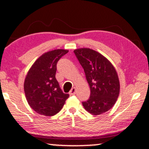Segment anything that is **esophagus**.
Segmentation results:
<instances>
[{
  "label": "esophagus",
  "mask_w": 149,
  "mask_h": 149,
  "mask_svg": "<svg viewBox=\"0 0 149 149\" xmlns=\"http://www.w3.org/2000/svg\"><path fill=\"white\" fill-rule=\"evenodd\" d=\"M76 88H73L71 90V91L69 92V94H70V95H73L76 94Z\"/></svg>",
  "instance_id": "34e87169"
}]
</instances>
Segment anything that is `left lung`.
<instances>
[{
    "label": "left lung",
    "mask_w": 149,
    "mask_h": 149,
    "mask_svg": "<svg viewBox=\"0 0 149 149\" xmlns=\"http://www.w3.org/2000/svg\"><path fill=\"white\" fill-rule=\"evenodd\" d=\"M73 52L84 69L91 88V96L82 102L83 107L93 115L107 112L120 94V81L115 68L105 56L91 49L79 48Z\"/></svg>",
    "instance_id": "1"
}]
</instances>
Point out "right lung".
Wrapping results in <instances>:
<instances>
[{
  "instance_id": "add662e5",
  "label": "right lung",
  "mask_w": 149,
  "mask_h": 149,
  "mask_svg": "<svg viewBox=\"0 0 149 149\" xmlns=\"http://www.w3.org/2000/svg\"><path fill=\"white\" fill-rule=\"evenodd\" d=\"M68 52L62 49L45 52L27 72L24 82L26 99L31 108L42 115H55L69 97L62 92L55 77L56 63Z\"/></svg>"
}]
</instances>
